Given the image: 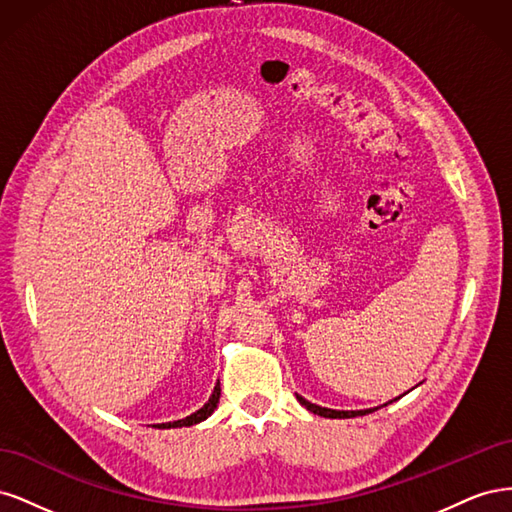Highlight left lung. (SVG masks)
<instances>
[{
	"label": "left lung",
	"mask_w": 512,
	"mask_h": 512,
	"mask_svg": "<svg viewBox=\"0 0 512 512\" xmlns=\"http://www.w3.org/2000/svg\"><path fill=\"white\" fill-rule=\"evenodd\" d=\"M406 395V393H404ZM404 395H399V397H404ZM399 397H395V399H391V401H386V404H382V406H389V404H393V401H397ZM297 399H299V404L301 406H305L309 412H314V414H318V416H324V418H352V416H365V414H369V412H374V410H378V408H367V410H333V408H322V406H316V404H312V401H307L305 397H301V395H297Z\"/></svg>",
	"instance_id": "obj_1"
}]
</instances>
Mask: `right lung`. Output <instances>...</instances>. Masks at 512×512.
<instances>
[{"label":"right lung","mask_w":512,"mask_h":512,"mask_svg":"<svg viewBox=\"0 0 512 512\" xmlns=\"http://www.w3.org/2000/svg\"><path fill=\"white\" fill-rule=\"evenodd\" d=\"M220 393H222V389H220V380H218V384H215V389H213L209 401H207V404H205L203 408H198V410L192 412L190 416L179 418V421H173V423H158V425H153V427H158V429H170V427H173V429H175V427H190V425L207 421V418L213 414V410L218 408V404H220Z\"/></svg>","instance_id":"obj_1"}]
</instances>
